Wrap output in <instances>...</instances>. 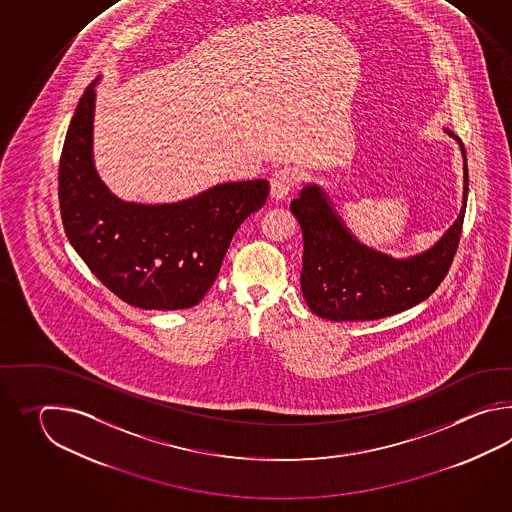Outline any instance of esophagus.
I'll list each match as a JSON object with an SVG mask.
<instances>
[{
    "instance_id": "34e87169",
    "label": "esophagus",
    "mask_w": 512,
    "mask_h": 512,
    "mask_svg": "<svg viewBox=\"0 0 512 512\" xmlns=\"http://www.w3.org/2000/svg\"><path fill=\"white\" fill-rule=\"evenodd\" d=\"M298 183H300V172L296 168L285 166V168L276 170L271 177L272 199H276V201L283 199Z\"/></svg>"
}]
</instances>
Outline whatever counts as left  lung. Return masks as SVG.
<instances>
[{"mask_svg": "<svg viewBox=\"0 0 512 512\" xmlns=\"http://www.w3.org/2000/svg\"><path fill=\"white\" fill-rule=\"evenodd\" d=\"M463 153V207L432 249L395 260L362 245L342 223L320 186L307 185L291 201L304 236L302 294L315 315L333 320H377L426 300L443 282L459 245L467 210V153Z\"/></svg>", "mask_w": 512, "mask_h": 512, "instance_id": "8db88e82", "label": "left lung"}]
</instances>
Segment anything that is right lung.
I'll return each instance as SVG.
<instances>
[{
    "instance_id": "right-lung-1",
    "label": "right lung",
    "mask_w": 512,
    "mask_h": 512,
    "mask_svg": "<svg viewBox=\"0 0 512 512\" xmlns=\"http://www.w3.org/2000/svg\"><path fill=\"white\" fill-rule=\"evenodd\" d=\"M71 119L58 168V199L67 240L109 291L141 309L174 311L207 294L232 236L269 196V181L212 186L164 205L113 196L93 164L95 84Z\"/></svg>"
}]
</instances>
